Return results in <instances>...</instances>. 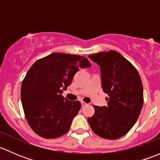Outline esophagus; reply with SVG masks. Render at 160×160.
<instances>
[{
    "label": "esophagus",
    "mask_w": 160,
    "mask_h": 160,
    "mask_svg": "<svg viewBox=\"0 0 160 160\" xmlns=\"http://www.w3.org/2000/svg\"><path fill=\"white\" fill-rule=\"evenodd\" d=\"M88 104H87V103L83 102V101H82V102H81L82 107H85V106H87V105H88Z\"/></svg>",
    "instance_id": "esophagus-1"
}]
</instances>
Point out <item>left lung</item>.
Listing matches in <instances>:
<instances>
[{
    "label": "left lung",
    "instance_id": "obj_1",
    "mask_svg": "<svg viewBox=\"0 0 160 160\" xmlns=\"http://www.w3.org/2000/svg\"><path fill=\"white\" fill-rule=\"evenodd\" d=\"M101 68V84L108 105H94L95 112L88 119L96 135L117 139L129 132L136 122L143 104V88L135 67L114 50L88 56Z\"/></svg>",
    "mask_w": 160,
    "mask_h": 160
}]
</instances>
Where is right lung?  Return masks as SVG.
<instances>
[{
	"label": "right lung",
	"instance_id": "add662e5",
	"mask_svg": "<svg viewBox=\"0 0 160 160\" xmlns=\"http://www.w3.org/2000/svg\"><path fill=\"white\" fill-rule=\"evenodd\" d=\"M90 67L83 56L54 52L30 67L22 83L21 98L27 122L37 135L56 138L70 130L81 104L69 101L62 93L79 69Z\"/></svg>",
	"mask_w": 160,
	"mask_h": 160
}]
</instances>
